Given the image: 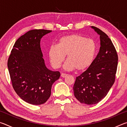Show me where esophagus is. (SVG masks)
<instances>
[{
	"mask_svg": "<svg viewBox=\"0 0 127 127\" xmlns=\"http://www.w3.org/2000/svg\"><path fill=\"white\" fill-rule=\"evenodd\" d=\"M67 74H65V73H62L61 74V77H63V78H64V77H66L67 76Z\"/></svg>",
	"mask_w": 127,
	"mask_h": 127,
	"instance_id": "1",
	"label": "esophagus"
}]
</instances>
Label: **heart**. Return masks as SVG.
<instances>
[{
  "mask_svg": "<svg viewBox=\"0 0 127 127\" xmlns=\"http://www.w3.org/2000/svg\"><path fill=\"white\" fill-rule=\"evenodd\" d=\"M96 44L91 38L79 34H72L60 38L58 45H52L49 49V60L55 68H59L65 55L68 60L64 69L83 71L91 65L96 52Z\"/></svg>",
  "mask_w": 127,
  "mask_h": 127,
  "instance_id": "heart-1",
  "label": "heart"
}]
</instances>
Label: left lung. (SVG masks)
I'll list each match as a JSON object with an SVG mask.
<instances>
[{
  "instance_id": "obj_1",
  "label": "left lung",
  "mask_w": 127,
  "mask_h": 127,
  "mask_svg": "<svg viewBox=\"0 0 127 127\" xmlns=\"http://www.w3.org/2000/svg\"><path fill=\"white\" fill-rule=\"evenodd\" d=\"M100 35V48L91 65L76 77L74 95L81 103L94 105L103 99L115 82L118 54L112 41L106 33L91 26Z\"/></svg>"
}]
</instances>
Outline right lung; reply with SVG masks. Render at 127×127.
<instances>
[{
  "label": "right lung",
  "instance_id": "1",
  "mask_svg": "<svg viewBox=\"0 0 127 127\" xmlns=\"http://www.w3.org/2000/svg\"><path fill=\"white\" fill-rule=\"evenodd\" d=\"M52 31L30 30L17 40L8 61L13 87L21 98L32 105L46 102L52 85L61 76L58 71L46 67L40 48V41Z\"/></svg>",
  "mask_w": 127,
  "mask_h": 127
}]
</instances>
